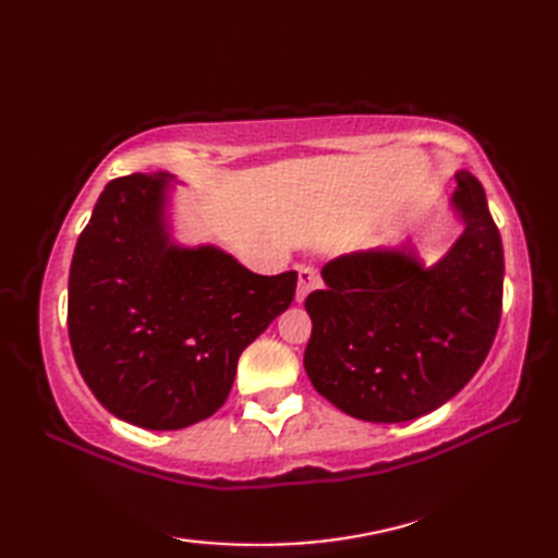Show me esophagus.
Listing matches in <instances>:
<instances>
[{
  "instance_id": "1",
  "label": "esophagus",
  "mask_w": 558,
  "mask_h": 558,
  "mask_svg": "<svg viewBox=\"0 0 558 558\" xmlns=\"http://www.w3.org/2000/svg\"><path fill=\"white\" fill-rule=\"evenodd\" d=\"M318 282H322L318 272L310 266H302L298 272V294H294V300L302 304L306 300V294H310L314 288H318Z\"/></svg>"
}]
</instances>
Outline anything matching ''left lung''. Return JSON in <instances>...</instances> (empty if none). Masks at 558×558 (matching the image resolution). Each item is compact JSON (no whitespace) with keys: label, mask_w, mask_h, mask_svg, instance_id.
<instances>
[{"label":"left lung","mask_w":558,"mask_h":558,"mask_svg":"<svg viewBox=\"0 0 558 558\" xmlns=\"http://www.w3.org/2000/svg\"><path fill=\"white\" fill-rule=\"evenodd\" d=\"M453 246L426 266L410 240L333 258L304 306V369L350 417L417 420L477 374L499 328L504 246L475 174L456 172Z\"/></svg>","instance_id":"8db88e82"}]
</instances>
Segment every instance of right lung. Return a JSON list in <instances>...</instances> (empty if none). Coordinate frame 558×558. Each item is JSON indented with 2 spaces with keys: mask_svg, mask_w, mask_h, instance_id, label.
<instances>
[{
  "mask_svg": "<svg viewBox=\"0 0 558 558\" xmlns=\"http://www.w3.org/2000/svg\"><path fill=\"white\" fill-rule=\"evenodd\" d=\"M174 174L100 194L69 270V340L100 405L153 432L222 408L236 360L294 300L298 272L258 276L216 244L172 236Z\"/></svg>",
  "mask_w": 558,
  "mask_h": 558,
  "instance_id": "add662e5",
  "label": "right lung"
}]
</instances>
